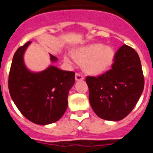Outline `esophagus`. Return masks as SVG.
<instances>
[{"label":"esophagus","mask_w":153,"mask_h":153,"mask_svg":"<svg viewBox=\"0 0 153 153\" xmlns=\"http://www.w3.org/2000/svg\"><path fill=\"white\" fill-rule=\"evenodd\" d=\"M75 79L76 81H79V80H83L84 79V77H83V75H81L79 74H76L75 75Z\"/></svg>","instance_id":"1"}]
</instances>
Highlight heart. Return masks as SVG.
<instances>
[{"label": "heart", "instance_id": "heart-1", "mask_svg": "<svg viewBox=\"0 0 153 153\" xmlns=\"http://www.w3.org/2000/svg\"><path fill=\"white\" fill-rule=\"evenodd\" d=\"M76 61L83 63L85 72L91 75H99L109 68L114 60V51L109 46L97 43L79 47L73 52ZM64 61L72 64L73 60L65 56Z\"/></svg>", "mask_w": 153, "mask_h": 153}]
</instances>
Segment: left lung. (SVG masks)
I'll use <instances>...</instances> for the list:
<instances>
[{
    "label": "left lung",
    "instance_id": "8db88e82",
    "mask_svg": "<svg viewBox=\"0 0 153 153\" xmlns=\"http://www.w3.org/2000/svg\"><path fill=\"white\" fill-rule=\"evenodd\" d=\"M86 82L94 113L109 121L123 120L135 107L144 88L139 55L123 45L115 54L111 70L97 77L87 76Z\"/></svg>",
    "mask_w": 153,
    "mask_h": 153
}]
</instances>
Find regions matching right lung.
<instances>
[{"instance_id": "right-lung-1", "label": "right lung", "mask_w": 153, "mask_h": 153, "mask_svg": "<svg viewBox=\"0 0 153 153\" xmlns=\"http://www.w3.org/2000/svg\"><path fill=\"white\" fill-rule=\"evenodd\" d=\"M31 42L19 47L13 55L8 87L12 100L24 117L38 125H48L60 120L67 110L69 91L75 83L74 72L53 65L34 72L27 67L24 53ZM50 60L57 58L50 53Z\"/></svg>"}]
</instances>
